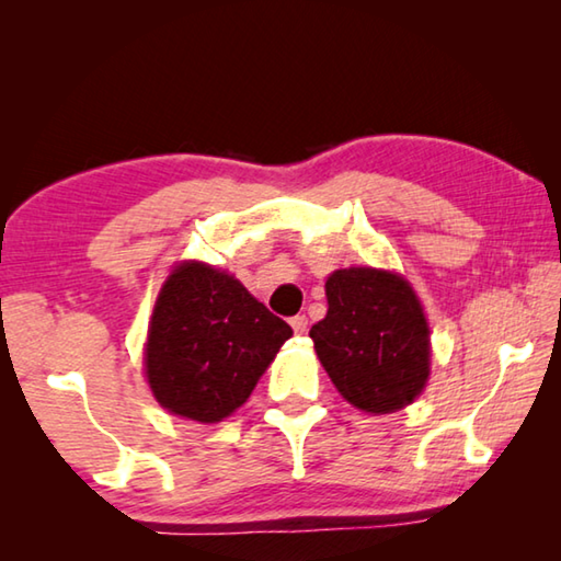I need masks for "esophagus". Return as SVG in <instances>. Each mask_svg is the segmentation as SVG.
<instances>
[{"mask_svg":"<svg viewBox=\"0 0 561 561\" xmlns=\"http://www.w3.org/2000/svg\"><path fill=\"white\" fill-rule=\"evenodd\" d=\"M289 324L294 329V334H304V331H307L309 321H307V317H304V314H297V317L289 319Z\"/></svg>","mask_w":561,"mask_h":561,"instance_id":"1","label":"esophagus"}]
</instances>
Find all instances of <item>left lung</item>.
<instances>
[{"label": "left lung", "instance_id": "obj_1", "mask_svg": "<svg viewBox=\"0 0 561 561\" xmlns=\"http://www.w3.org/2000/svg\"><path fill=\"white\" fill-rule=\"evenodd\" d=\"M327 301L309 336L336 391L374 415L413 403L431 376V329L411 284L386 270H336Z\"/></svg>", "mask_w": 561, "mask_h": 561}]
</instances>
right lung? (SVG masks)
Listing matches in <instances>:
<instances>
[{
    "mask_svg": "<svg viewBox=\"0 0 561 561\" xmlns=\"http://www.w3.org/2000/svg\"><path fill=\"white\" fill-rule=\"evenodd\" d=\"M289 336L287 321L232 274L180 262L148 324V386L168 413L217 423L250 398Z\"/></svg>",
    "mask_w": 561,
    "mask_h": 561,
    "instance_id": "1",
    "label": "right lung"
}]
</instances>
